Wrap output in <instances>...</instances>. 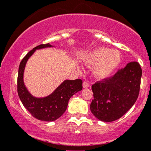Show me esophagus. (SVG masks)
<instances>
[{
	"mask_svg": "<svg viewBox=\"0 0 151 151\" xmlns=\"http://www.w3.org/2000/svg\"><path fill=\"white\" fill-rule=\"evenodd\" d=\"M89 86V84L87 82V81H84V82H83V87L84 88H88Z\"/></svg>",
	"mask_w": 151,
	"mask_h": 151,
	"instance_id": "obj_1",
	"label": "esophagus"
}]
</instances>
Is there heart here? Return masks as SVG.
<instances>
[{
	"mask_svg": "<svg viewBox=\"0 0 151 151\" xmlns=\"http://www.w3.org/2000/svg\"><path fill=\"white\" fill-rule=\"evenodd\" d=\"M121 60L120 53L117 50L100 47L92 50L86 58V63L95 65L93 69L94 76L99 79L106 78L111 74Z\"/></svg>",
	"mask_w": 151,
	"mask_h": 151,
	"instance_id": "heart-1",
	"label": "heart"
}]
</instances>
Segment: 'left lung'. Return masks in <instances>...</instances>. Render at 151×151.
Segmentation results:
<instances>
[{
  "mask_svg": "<svg viewBox=\"0 0 151 151\" xmlns=\"http://www.w3.org/2000/svg\"><path fill=\"white\" fill-rule=\"evenodd\" d=\"M142 70L139 63L131 62L112 77L91 86L93 99L91 111L99 120L111 122L125 114L138 99Z\"/></svg>",
  "mask_w": 151,
  "mask_h": 151,
  "instance_id": "8db88e82",
  "label": "left lung"
}]
</instances>
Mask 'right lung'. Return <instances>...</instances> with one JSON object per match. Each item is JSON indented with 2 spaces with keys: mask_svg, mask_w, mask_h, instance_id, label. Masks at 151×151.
<instances>
[{
  "mask_svg": "<svg viewBox=\"0 0 151 151\" xmlns=\"http://www.w3.org/2000/svg\"><path fill=\"white\" fill-rule=\"evenodd\" d=\"M54 47L47 44L40 45L30 50L24 57L18 69V93L25 108L32 116L40 121H53L57 120L65 112L70 99L82 89V80H65L49 96L37 98L29 92L24 84L23 74L28 59L36 50Z\"/></svg>",
  "mask_w": 151,
  "mask_h": 151,
  "instance_id": "1",
  "label": "right lung"
}]
</instances>
